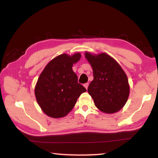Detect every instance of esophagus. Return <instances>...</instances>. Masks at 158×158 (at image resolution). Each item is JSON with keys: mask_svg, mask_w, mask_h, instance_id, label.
I'll list each match as a JSON object with an SVG mask.
<instances>
[{"mask_svg": "<svg viewBox=\"0 0 158 158\" xmlns=\"http://www.w3.org/2000/svg\"><path fill=\"white\" fill-rule=\"evenodd\" d=\"M88 86H89V83H88V82H87V83H85V84H84V87L86 88V89H87V88H88Z\"/></svg>", "mask_w": 158, "mask_h": 158, "instance_id": "esophagus-1", "label": "esophagus"}]
</instances>
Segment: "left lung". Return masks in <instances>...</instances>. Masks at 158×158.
Listing matches in <instances>:
<instances>
[{"instance_id": "1", "label": "left lung", "mask_w": 158, "mask_h": 158, "mask_svg": "<svg viewBox=\"0 0 158 158\" xmlns=\"http://www.w3.org/2000/svg\"><path fill=\"white\" fill-rule=\"evenodd\" d=\"M93 69L94 80L87 91L95 106L106 113L118 112L126 104L130 87L125 72L106 53L98 55L85 53Z\"/></svg>"}]
</instances>
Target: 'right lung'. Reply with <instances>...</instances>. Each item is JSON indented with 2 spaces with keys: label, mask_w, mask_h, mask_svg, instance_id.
<instances>
[{
  "label": "right lung",
  "mask_w": 158,
  "mask_h": 158,
  "mask_svg": "<svg viewBox=\"0 0 158 158\" xmlns=\"http://www.w3.org/2000/svg\"><path fill=\"white\" fill-rule=\"evenodd\" d=\"M81 54L72 56L62 54L52 60L44 68L36 84L35 94L43 112L52 118L66 116L73 108L77 98L87 89L77 82L72 70Z\"/></svg>",
  "instance_id": "1"
}]
</instances>
